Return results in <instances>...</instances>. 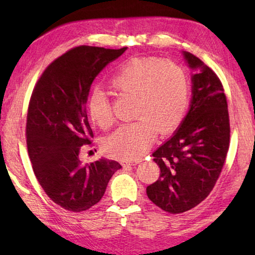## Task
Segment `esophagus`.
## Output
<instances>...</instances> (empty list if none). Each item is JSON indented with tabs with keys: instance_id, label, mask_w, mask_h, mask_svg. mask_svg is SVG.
Instances as JSON below:
<instances>
[{
	"instance_id": "1",
	"label": "esophagus",
	"mask_w": 255,
	"mask_h": 255,
	"mask_svg": "<svg viewBox=\"0 0 255 255\" xmlns=\"http://www.w3.org/2000/svg\"><path fill=\"white\" fill-rule=\"evenodd\" d=\"M139 162H140V159H135V161L128 162V164H129V165H136V164H138Z\"/></svg>"
}]
</instances>
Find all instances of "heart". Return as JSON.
Instances as JSON below:
<instances>
[{
	"label": "heart",
	"mask_w": 255,
	"mask_h": 255,
	"mask_svg": "<svg viewBox=\"0 0 255 255\" xmlns=\"http://www.w3.org/2000/svg\"><path fill=\"white\" fill-rule=\"evenodd\" d=\"M110 83L119 93L136 98L133 118L137 119L107 138L106 152L112 156L138 158L152 145L156 131L171 132L182 122L189 101V81L178 64L153 58L130 59L116 72ZM88 111L92 122L102 129L114 122L109 101L100 90L90 93Z\"/></svg>",
	"instance_id": "1"
}]
</instances>
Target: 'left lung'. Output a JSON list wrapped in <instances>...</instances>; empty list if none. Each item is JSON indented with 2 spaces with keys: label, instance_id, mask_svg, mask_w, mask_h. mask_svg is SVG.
I'll return each mask as SVG.
<instances>
[{
  "label": "left lung",
  "instance_id": "1",
  "mask_svg": "<svg viewBox=\"0 0 255 255\" xmlns=\"http://www.w3.org/2000/svg\"><path fill=\"white\" fill-rule=\"evenodd\" d=\"M183 55L196 70L190 110L174 135L153 153L161 173L146 188L149 200L170 214L192 209L208 197L225 164L231 137L221 80L195 55Z\"/></svg>",
  "mask_w": 255,
  "mask_h": 255
}]
</instances>
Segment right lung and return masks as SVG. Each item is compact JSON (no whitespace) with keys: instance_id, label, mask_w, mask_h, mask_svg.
<instances>
[{"instance_id":"1","label":"right lung","mask_w":255,"mask_h":255,"mask_svg":"<svg viewBox=\"0 0 255 255\" xmlns=\"http://www.w3.org/2000/svg\"><path fill=\"white\" fill-rule=\"evenodd\" d=\"M127 47L79 46L47 66L30 98L25 137L34 175L55 204L70 211L88 210L105 195L122 165L100 158L81 165L83 145H91L86 102L92 82Z\"/></svg>"}]
</instances>
